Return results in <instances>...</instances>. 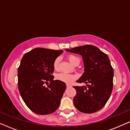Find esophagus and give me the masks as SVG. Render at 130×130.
<instances>
[{
  "mask_svg": "<svg viewBox=\"0 0 130 130\" xmlns=\"http://www.w3.org/2000/svg\"><path fill=\"white\" fill-rule=\"evenodd\" d=\"M66 86H67V88H70V87H71L72 86L69 84H66Z\"/></svg>",
  "mask_w": 130,
  "mask_h": 130,
  "instance_id": "1",
  "label": "esophagus"
}]
</instances>
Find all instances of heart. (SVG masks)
<instances>
[{
	"label": "heart",
	"mask_w": 130,
	"mask_h": 130,
	"mask_svg": "<svg viewBox=\"0 0 130 130\" xmlns=\"http://www.w3.org/2000/svg\"><path fill=\"white\" fill-rule=\"evenodd\" d=\"M68 60L70 62V63L72 64L73 65L75 64L76 63H79L80 62L79 58H78L77 57L75 56H73V55H70V56H68ZM60 58L58 57L54 60V63H53V67H54V69L55 70H57L58 68ZM56 79H57L60 81L63 82L67 83H70L76 79V76L73 75V74L61 73L57 74L56 76Z\"/></svg>",
	"instance_id": "b5f03b06"
}]
</instances>
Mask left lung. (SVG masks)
I'll list each match as a JSON object with an SVG mask.
<instances>
[{
    "label": "left lung",
    "instance_id": "8db88e82",
    "mask_svg": "<svg viewBox=\"0 0 130 130\" xmlns=\"http://www.w3.org/2000/svg\"><path fill=\"white\" fill-rule=\"evenodd\" d=\"M66 51L81 55L85 67L84 73L76 82L86 85L73 86L76 90L74 105L83 113L98 111L106 104L112 91L113 70L108 55L92 45Z\"/></svg>",
    "mask_w": 130,
    "mask_h": 130
}]
</instances>
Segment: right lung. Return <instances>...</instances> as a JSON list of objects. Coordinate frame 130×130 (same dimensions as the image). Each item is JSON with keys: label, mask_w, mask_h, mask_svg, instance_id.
I'll list each match as a JSON object with an SVG mask.
<instances>
[{"label": "right lung", "mask_w": 130, "mask_h": 130, "mask_svg": "<svg viewBox=\"0 0 130 130\" xmlns=\"http://www.w3.org/2000/svg\"><path fill=\"white\" fill-rule=\"evenodd\" d=\"M63 52L36 48L25 53L21 60L18 69L19 93L26 106L37 114H50L59 107L66 85L54 80L52 74L54 60ZM48 81L45 87L44 85Z\"/></svg>", "instance_id": "1"}]
</instances>
